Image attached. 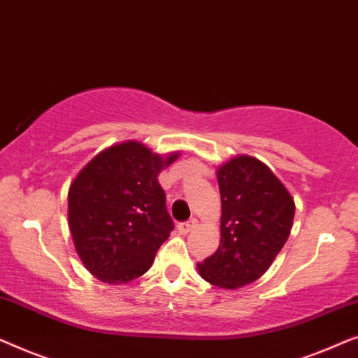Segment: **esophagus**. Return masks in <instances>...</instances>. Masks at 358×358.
<instances>
[{"label":"esophagus","instance_id":"34e87169","mask_svg":"<svg viewBox=\"0 0 358 358\" xmlns=\"http://www.w3.org/2000/svg\"><path fill=\"white\" fill-rule=\"evenodd\" d=\"M196 225H198V220L189 219V220H186V222L178 224V230L181 231V234H188V231L193 230Z\"/></svg>","mask_w":358,"mask_h":358}]
</instances>
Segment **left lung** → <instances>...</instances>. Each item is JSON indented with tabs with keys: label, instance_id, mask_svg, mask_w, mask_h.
I'll return each mask as SVG.
<instances>
[{
	"label": "left lung",
	"instance_id": "left-lung-1",
	"mask_svg": "<svg viewBox=\"0 0 358 358\" xmlns=\"http://www.w3.org/2000/svg\"><path fill=\"white\" fill-rule=\"evenodd\" d=\"M222 217L220 245L198 263L199 275L222 289L259 279L290 235L295 203L258 159L240 155L217 170Z\"/></svg>",
	"mask_w": 358,
	"mask_h": 358
}]
</instances>
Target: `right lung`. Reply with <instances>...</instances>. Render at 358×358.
Wrapping results in <instances>:
<instances>
[{
  "instance_id": "obj_1",
  "label": "right lung",
  "mask_w": 358,
  "mask_h": 358,
  "mask_svg": "<svg viewBox=\"0 0 358 358\" xmlns=\"http://www.w3.org/2000/svg\"><path fill=\"white\" fill-rule=\"evenodd\" d=\"M162 159L136 141L95 155L69 186L68 220L74 246L90 274L107 284L143 275L173 230L159 173Z\"/></svg>"
}]
</instances>
